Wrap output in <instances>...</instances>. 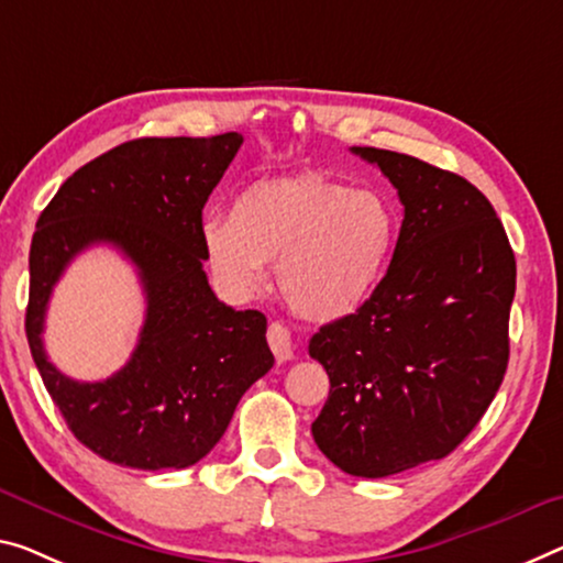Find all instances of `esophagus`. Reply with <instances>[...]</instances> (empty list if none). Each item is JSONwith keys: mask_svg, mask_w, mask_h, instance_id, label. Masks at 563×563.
Here are the masks:
<instances>
[{"mask_svg": "<svg viewBox=\"0 0 563 563\" xmlns=\"http://www.w3.org/2000/svg\"><path fill=\"white\" fill-rule=\"evenodd\" d=\"M266 340H269V347L274 352L276 362H289L294 357V344L291 334L282 322H272L269 330H266Z\"/></svg>", "mask_w": 563, "mask_h": 563, "instance_id": "1", "label": "esophagus"}]
</instances>
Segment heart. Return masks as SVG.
<instances>
[{
    "label": "heart",
    "instance_id": "obj_1",
    "mask_svg": "<svg viewBox=\"0 0 563 563\" xmlns=\"http://www.w3.org/2000/svg\"><path fill=\"white\" fill-rule=\"evenodd\" d=\"M397 231V211L383 191L309 170L246 186L231 201L229 219L201 223V246L231 297L262 289L266 264L276 262L287 305L314 322H334L375 294Z\"/></svg>",
    "mask_w": 563,
    "mask_h": 563
}]
</instances>
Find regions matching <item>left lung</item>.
I'll return each instance as SVG.
<instances>
[{
	"instance_id": "obj_1",
	"label": "left lung",
	"mask_w": 563,
	"mask_h": 563,
	"mask_svg": "<svg viewBox=\"0 0 563 563\" xmlns=\"http://www.w3.org/2000/svg\"><path fill=\"white\" fill-rule=\"evenodd\" d=\"M390 178L405 219L390 269L309 354L330 375L311 435L336 468L385 478L451 455L508 367L516 258L486 196L412 155L352 148Z\"/></svg>"
}]
</instances>
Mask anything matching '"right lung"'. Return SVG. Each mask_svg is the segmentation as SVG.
<instances>
[{
  "instance_id": "right-lung-1",
  "label": "right lung",
  "mask_w": 563,
  "mask_h": 563,
  "mask_svg": "<svg viewBox=\"0 0 563 563\" xmlns=\"http://www.w3.org/2000/svg\"><path fill=\"white\" fill-rule=\"evenodd\" d=\"M244 137H137L85 163L40 213L24 330L67 428L110 463L188 468L219 443L249 387L274 365L266 317L216 299L203 272L201 211ZM115 245L139 269L146 322L129 365L77 384L46 360V301L71 258Z\"/></svg>"
}]
</instances>
